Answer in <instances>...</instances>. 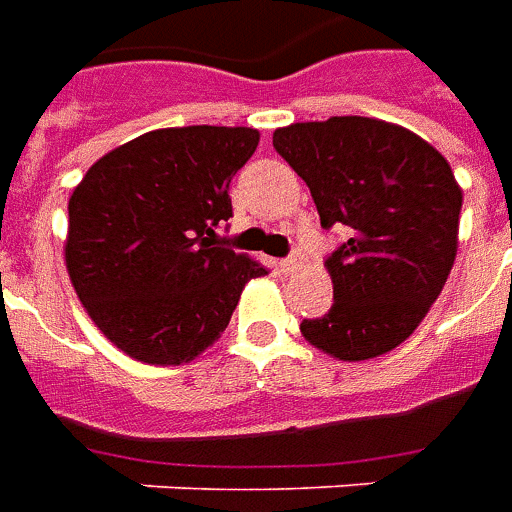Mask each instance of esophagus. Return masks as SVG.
Here are the masks:
<instances>
[{"label": "esophagus", "mask_w": 512, "mask_h": 512, "mask_svg": "<svg viewBox=\"0 0 512 512\" xmlns=\"http://www.w3.org/2000/svg\"><path fill=\"white\" fill-rule=\"evenodd\" d=\"M301 266H304V255H301V252H293V255L285 257V260L279 263V268H282L285 274H296Z\"/></svg>", "instance_id": "34e87169"}]
</instances>
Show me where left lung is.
I'll list each match as a JSON object with an SVG mask.
<instances>
[{
	"label": "left lung",
	"instance_id": "1",
	"mask_svg": "<svg viewBox=\"0 0 512 512\" xmlns=\"http://www.w3.org/2000/svg\"><path fill=\"white\" fill-rule=\"evenodd\" d=\"M274 147L310 186L321 227L351 233L326 260L332 310L301 323L304 340L343 362L392 351L455 263L463 191L447 158L376 117L293 123L274 131Z\"/></svg>",
	"mask_w": 512,
	"mask_h": 512
}]
</instances>
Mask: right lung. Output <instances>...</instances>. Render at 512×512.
Wrapping results in <instances>:
<instances>
[{
  "mask_svg": "<svg viewBox=\"0 0 512 512\" xmlns=\"http://www.w3.org/2000/svg\"><path fill=\"white\" fill-rule=\"evenodd\" d=\"M257 128H158L109 150L68 200L65 266L87 315L123 354L183 365L213 345L266 268L216 241L230 180Z\"/></svg>",
  "mask_w": 512,
  "mask_h": 512,
  "instance_id": "add662e5",
  "label": "right lung"
}]
</instances>
